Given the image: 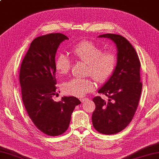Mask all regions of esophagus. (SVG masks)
<instances>
[{
	"mask_svg": "<svg viewBox=\"0 0 159 159\" xmlns=\"http://www.w3.org/2000/svg\"><path fill=\"white\" fill-rule=\"evenodd\" d=\"M88 98H80V101H81L82 102H85L86 101H88Z\"/></svg>",
	"mask_w": 159,
	"mask_h": 159,
	"instance_id": "34e87169",
	"label": "esophagus"
}]
</instances>
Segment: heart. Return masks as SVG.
<instances>
[{
    "label": "heart",
    "mask_w": 159,
    "mask_h": 159,
    "mask_svg": "<svg viewBox=\"0 0 159 159\" xmlns=\"http://www.w3.org/2000/svg\"><path fill=\"white\" fill-rule=\"evenodd\" d=\"M74 58L88 65L86 75L91 76L95 81L103 83L110 79L116 68L118 57L113 51L105 50L102 47L91 40H82L70 49ZM71 62L66 55L59 54L55 58V70L59 76H65L69 72ZM65 94L81 97L94 89V83L91 78L72 79L63 85Z\"/></svg>",
    "instance_id": "heart-1"
}]
</instances>
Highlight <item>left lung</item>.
<instances>
[{
  "instance_id": "8db88e82",
  "label": "left lung",
  "mask_w": 159,
  "mask_h": 159,
  "mask_svg": "<svg viewBox=\"0 0 159 159\" xmlns=\"http://www.w3.org/2000/svg\"><path fill=\"white\" fill-rule=\"evenodd\" d=\"M98 37L116 43L118 63L113 75L98 92L107 96L108 101L101 96L92 99L96 105L92 124L99 133L114 134L129 125L138 107L142 91L141 63L135 49L122 36L105 34Z\"/></svg>"
}]
</instances>
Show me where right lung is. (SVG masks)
Masks as SVG:
<instances>
[{
	"instance_id": "obj_1",
	"label": "right lung",
	"mask_w": 159,
	"mask_h": 159,
	"mask_svg": "<svg viewBox=\"0 0 159 159\" xmlns=\"http://www.w3.org/2000/svg\"><path fill=\"white\" fill-rule=\"evenodd\" d=\"M67 37L61 33L39 36L31 45L20 65L19 80L22 99L28 116L40 131L48 136L63 134L71 115L81 103L74 96H64L56 102L55 56L59 45Z\"/></svg>"
}]
</instances>
